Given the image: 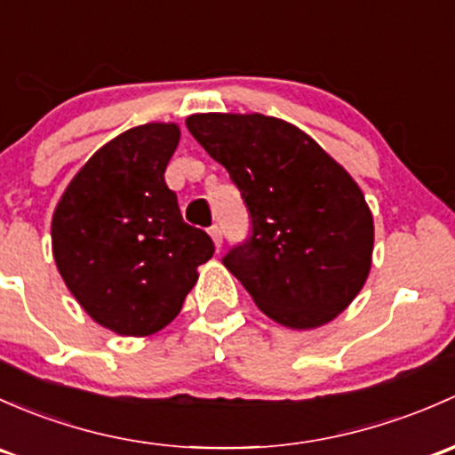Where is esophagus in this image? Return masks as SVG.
<instances>
[{"label": "esophagus", "instance_id": "obj_1", "mask_svg": "<svg viewBox=\"0 0 455 455\" xmlns=\"http://www.w3.org/2000/svg\"><path fill=\"white\" fill-rule=\"evenodd\" d=\"M209 235H212V240L215 243V248H222V231H220V227H212L209 228Z\"/></svg>", "mask_w": 455, "mask_h": 455}]
</instances>
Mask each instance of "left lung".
<instances>
[{
  "mask_svg": "<svg viewBox=\"0 0 455 455\" xmlns=\"http://www.w3.org/2000/svg\"><path fill=\"white\" fill-rule=\"evenodd\" d=\"M196 141L246 203L252 233L224 257L267 318L296 331L338 318L364 288L375 224L360 185L307 132L261 113H196Z\"/></svg>",
  "mask_w": 455,
  "mask_h": 455,
  "instance_id": "left-lung-1",
  "label": "left lung"
}]
</instances>
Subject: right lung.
<instances>
[{
	"label": "right lung",
	"instance_id": "obj_1",
	"mask_svg": "<svg viewBox=\"0 0 455 455\" xmlns=\"http://www.w3.org/2000/svg\"><path fill=\"white\" fill-rule=\"evenodd\" d=\"M174 122H150L104 143L76 172L52 215V252L80 307L117 336L146 338L176 318L213 257L183 222L165 167Z\"/></svg>",
	"mask_w": 455,
	"mask_h": 455
}]
</instances>
